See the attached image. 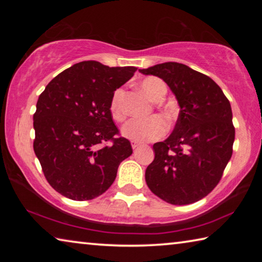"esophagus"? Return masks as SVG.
I'll return each mask as SVG.
<instances>
[{"label": "esophagus", "mask_w": 262, "mask_h": 262, "mask_svg": "<svg viewBox=\"0 0 262 262\" xmlns=\"http://www.w3.org/2000/svg\"><path fill=\"white\" fill-rule=\"evenodd\" d=\"M140 143H137V142H132V148L133 149H137V148H139L140 147Z\"/></svg>", "instance_id": "esophagus-1"}]
</instances>
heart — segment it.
<instances>
[{"label": "heart", "instance_id": "b5f03b06", "mask_svg": "<svg viewBox=\"0 0 262 262\" xmlns=\"http://www.w3.org/2000/svg\"><path fill=\"white\" fill-rule=\"evenodd\" d=\"M142 91L154 101H161L167 92L166 84L157 77H147L141 82ZM123 90L119 89L114 92L111 100V114L114 120L122 121L125 119V111L122 107ZM167 125L161 117H152L147 120L134 119L122 127L121 134L123 137L137 143L155 141L166 133Z\"/></svg>", "mask_w": 262, "mask_h": 262}]
</instances>
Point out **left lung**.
Instances as JSON below:
<instances>
[{"label":"left lung","mask_w":262,"mask_h":262,"mask_svg":"<svg viewBox=\"0 0 262 262\" xmlns=\"http://www.w3.org/2000/svg\"><path fill=\"white\" fill-rule=\"evenodd\" d=\"M139 72L162 78L180 107L171 135L154 144L155 158L145 170L148 187L171 205L201 200L219 184L232 156L230 101L210 77L178 62Z\"/></svg>","instance_id":"obj_1"}]
</instances>
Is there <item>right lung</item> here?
<instances>
[{"mask_svg":"<svg viewBox=\"0 0 262 262\" xmlns=\"http://www.w3.org/2000/svg\"><path fill=\"white\" fill-rule=\"evenodd\" d=\"M135 67H108L83 61L47 84L33 115V149L42 172L56 192L75 201L92 200L110 188L118 167L133 154L130 142L114 137L111 114L117 89ZM113 144L103 147L104 141Z\"/></svg>","mask_w":262,"mask_h":262,"instance_id":"obj_1","label":"right lung"}]
</instances>
